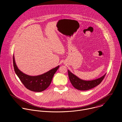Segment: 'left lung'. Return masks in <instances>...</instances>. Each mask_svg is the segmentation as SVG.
Here are the masks:
<instances>
[{"instance_id": "1", "label": "left lung", "mask_w": 122, "mask_h": 122, "mask_svg": "<svg viewBox=\"0 0 122 122\" xmlns=\"http://www.w3.org/2000/svg\"><path fill=\"white\" fill-rule=\"evenodd\" d=\"M68 74L70 81L74 88L79 90H88L99 84L105 77L106 74L101 77L91 81L82 80L68 70Z\"/></svg>"}]
</instances>
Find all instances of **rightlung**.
<instances>
[{
    "label": "right lung",
    "mask_w": 122,
    "mask_h": 122,
    "mask_svg": "<svg viewBox=\"0 0 122 122\" xmlns=\"http://www.w3.org/2000/svg\"><path fill=\"white\" fill-rule=\"evenodd\" d=\"M13 63L15 72L24 86L28 90L37 92H42L48 87L54 74L59 67L58 66L43 74L32 76L26 75L19 70L15 63L14 55Z\"/></svg>",
    "instance_id": "right-lung-1"
}]
</instances>
